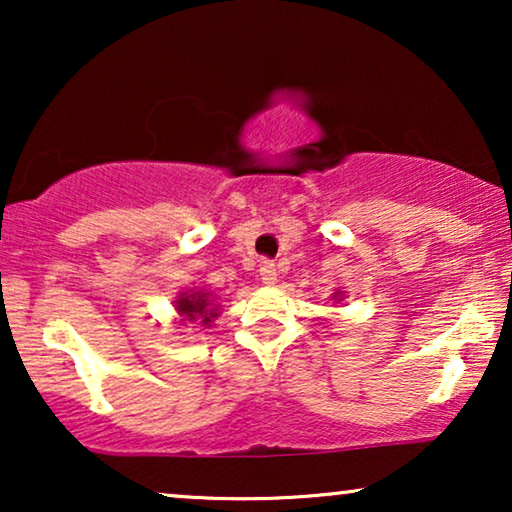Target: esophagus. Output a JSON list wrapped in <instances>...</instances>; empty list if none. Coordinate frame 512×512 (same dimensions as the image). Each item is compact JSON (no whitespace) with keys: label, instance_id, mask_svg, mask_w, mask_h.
<instances>
[{"label":"esophagus","instance_id":"obj_1","mask_svg":"<svg viewBox=\"0 0 512 512\" xmlns=\"http://www.w3.org/2000/svg\"><path fill=\"white\" fill-rule=\"evenodd\" d=\"M258 275H261V282L265 286H275L277 284V268H275V263L263 261L261 263V270H258Z\"/></svg>","mask_w":512,"mask_h":512}]
</instances>
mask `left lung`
Wrapping results in <instances>:
<instances>
[{
	"mask_svg": "<svg viewBox=\"0 0 512 512\" xmlns=\"http://www.w3.org/2000/svg\"><path fill=\"white\" fill-rule=\"evenodd\" d=\"M331 300H333V303H342V300H345V293H342V291H335L333 296H331Z\"/></svg>",
	"mask_w": 512,
	"mask_h": 512,
	"instance_id": "8db88e82",
	"label": "left lung"
}]
</instances>
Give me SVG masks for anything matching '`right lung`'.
Segmentation results:
<instances>
[{"instance_id":"right-lung-1","label":"right lung","mask_w":512,"mask_h":512,"mask_svg":"<svg viewBox=\"0 0 512 512\" xmlns=\"http://www.w3.org/2000/svg\"><path fill=\"white\" fill-rule=\"evenodd\" d=\"M174 310H177V324H195L193 328H209L212 321L221 314V305L216 303L214 293L202 289V286H188L181 289L177 300H172Z\"/></svg>"}]
</instances>
